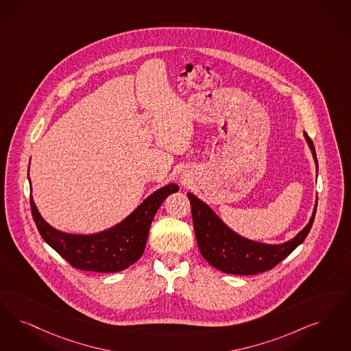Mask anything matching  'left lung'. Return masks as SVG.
Returning <instances> with one entry per match:
<instances>
[{"instance_id":"left-lung-1","label":"left lung","mask_w":351,"mask_h":351,"mask_svg":"<svg viewBox=\"0 0 351 351\" xmlns=\"http://www.w3.org/2000/svg\"><path fill=\"white\" fill-rule=\"evenodd\" d=\"M304 137L308 142L316 167H319L313 142L307 133H304ZM188 198L191 201L193 227L199 252L211 267L227 274L237 276H253L278 265L307 238L317 208L316 202L308 225L294 239L283 244L271 245L240 237L230 230L205 202L192 193H188Z\"/></svg>"}]
</instances>
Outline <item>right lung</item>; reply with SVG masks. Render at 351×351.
<instances>
[{"label": "right lung", "instance_id": "right-lung-1", "mask_svg": "<svg viewBox=\"0 0 351 351\" xmlns=\"http://www.w3.org/2000/svg\"><path fill=\"white\" fill-rule=\"evenodd\" d=\"M178 189L176 184L158 189L123 222L94 235H71L57 231L43 219L32 196L29 197V205L42 238L71 267L87 271L114 273L140 260L155 213L167 196Z\"/></svg>", "mask_w": 351, "mask_h": 351}]
</instances>
